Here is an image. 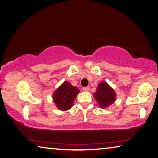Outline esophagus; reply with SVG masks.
I'll return each mask as SVG.
<instances>
[{"label": "esophagus", "mask_w": 158, "mask_h": 158, "mask_svg": "<svg viewBox=\"0 0 158 158\" xmlns=\"http://www.w3.org/2000/svg\"><path fill=\"white\" fill-rule=\"evenodd\" d=\"M82 90L84 91V92H89V87H85L82 88Z\"/></svg>", "instance_id": "obj_1"}]
</instances>
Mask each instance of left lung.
Listing matches in <instances>:
<instances>
[{
  "instance_id": "obj_1",
  "label": "left lung",
  "mask_w": 158,
  "mask_h": 158,
  "mask_svg": "<svg viewBox=\"0 0 158 158\" xmlns=\"http://www.w3.org/2000/svg\"><path fill=\"white\" fill-rule=\"evenodd\" d=\"M94 97L101 108H107L116 101L117 94L106 81H102L98 84L96 92L94 94Z\"/></svg>"
}]
</instances>
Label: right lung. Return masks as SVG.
<instances>
[{
	"label": "right lung",
	"mask_w": 158,
	"mask_h": 158,
	"mask_svg": "<svg viewBox=\"0 0 158 158\" xmlns=\"http://www.w3.org/2000/svg\"><path fill=\"white\" fill-rule=\"evenodd\" d=\"M80 90L69 82L65 81L52 94V101L61 111H66L73 106Z\"/></svg>",
	"instance_id": "add662e5"
}]
</instances>
